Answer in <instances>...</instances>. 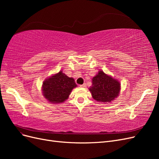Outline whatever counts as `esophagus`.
Masks as SVG:
<instances>
[{"label": "esophagus", "instance_id": "obj_1", "mask_svg": "<svg viewBox=\"0 0 159 159\" xmlns=\"http://www.w3.org/2000/svg\"><path fill=\"white\" fill-rule=\"evenodd\" d=\"M80 87H81V88H86V84H84L82 85H80Z\"/></svg>", "mask_w": 159, "mask_h": 159}]
</instances>
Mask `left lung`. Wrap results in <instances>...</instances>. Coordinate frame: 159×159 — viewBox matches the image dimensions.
Here are the masks:
<instances>
[{"mask_svg":"<svg viewBox=\"0 0 159 159\" xmlns=\"http://www.w3.org/2000/svg\"><path fill=\"white\" fill-rule=\"evenodd\" d=\"M92 85L89 88L92 98L98 102L109 103L117 98L121 91L118 80L99 70L91 80Z\"/></svg>","mask_w":159,"mask_h":159,"instance_id":"1","label":"left lung"}]
</instances>
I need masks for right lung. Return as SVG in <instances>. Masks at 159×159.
I'll use <instances>...</instances> for the list:
<instances>
[{
	"label": "right lung",
	"mask_w": 159,
	"mask_h": 159,
	"mask_svg": "<svg viewBox=\"0 0 159 159\" xmlns=\"http://www.w3.org/2000/svg\"><path fill=\"white\" fill-rule=\"evenodd\" d=\"M76 87L74 79L69 78L61 70L44 80L42 85V91L48 102L58 104L68 99L71 91Z\"/></svg>",
	"instance_id": "right-lung-1"
}]
</instances>
